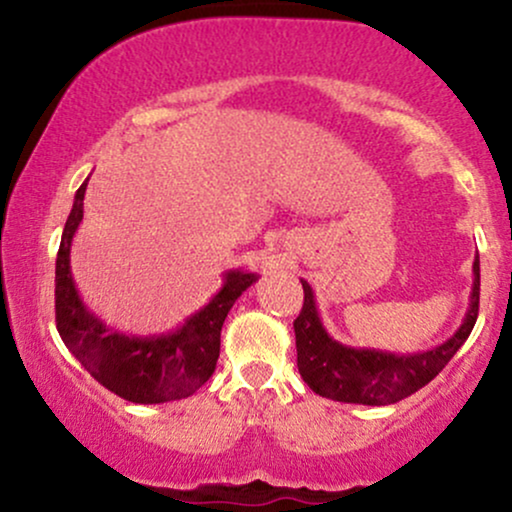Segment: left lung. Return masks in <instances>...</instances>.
<instances>
[{
    "instance_id": "left-lung-1",
    "label": "left lung",
    "mask_w": 512,
    "mask_h": 512,
    "mask_svg": "<svg viewBox=\"0 0 512 512\" xmlns=\"http://www.w3.org/2000/svg\"><path fill=\"white\" fill-rule=\"evenodd\" d=\"M301 284L305 293L303 310L293 322L298 373L315 395L334 402L385 407L414 395L448 366L450 358L472 334L479 315V257L474 260L472 296L460 330L443 344L421 354L399 356L380 349H354L337 342L322 325L310 284L303 279Z\"/></svg>"
}]
</instances>
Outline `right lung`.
Listing matches in <instances>:
<instances>
[{"mask_svg": "<svg viewBox=\"0 0 512 512\" xmlns=\"http://www.w3.org/2000/svg\"><path fill=\"white\" fill-rule=\"evenodd\" d=\"M86 185L88 178L74 195L55 264V320L64 346L98 383L127 402L163 404L195 395L219 361L228 310L260 276L243 269L226 272L219 293L170 332L137 337L113 330L81 301L69 264L72 240L84 219Z\"/></svg>", "mask_w": 512, "mask_h": 512, "instance_id": "obj_1", "label": "right lung"}]
</instances>
